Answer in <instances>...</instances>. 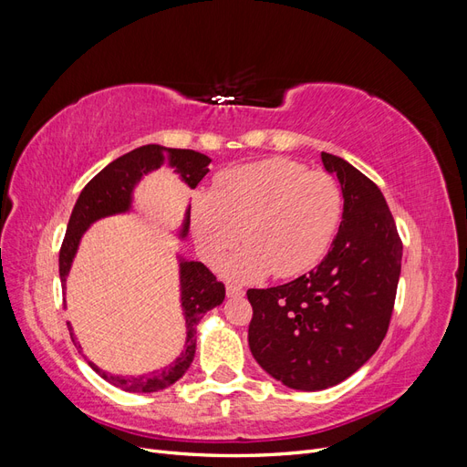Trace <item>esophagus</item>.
Returning a JSON list of instances; mask_svg holds the SVG:
<instances>
[{"label": "esophagus", "instance_id": "34e87169", "mask_svg": "<svg viewBox=\"0 0 467 467\" xmlns=\"http://www.w3.org/2000/svg\"><path fill=\"white\" fill-rule=\"evenodd\" d=\"M225 294H228L230 298H235V296H244V288L237 286V285H228V286H225Z\"/></svg>", "mask_w": 467, "mask_h": 467}]
</instances>
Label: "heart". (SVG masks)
<instances>
[{"label": "heart", "mask_w": 467, "mask_h": 467, "mask_svg": "<svg viewBox=\"0 0 467 467\" xmlns=\"http://www.w3.org/2000/svg\"><path fill=\"white\" fill-rule=\"evenodd\" d=\"M343 216V192L319 169L271 158L222 171L212 192L192 201V235L208 261L220 259L242 235L249 244L222 271L237 280L309 271L331 247Z\"/></svg>", "instance_id": "b5f03b06"}]
</instances>
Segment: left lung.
Instances as JSON below:
<instances>
[{"label": "left lung", "mask_w": 467, "mask_h": 467, "mask_svg": "<svg viewBox=\"0 0 467 467\" xmlns=\"http://www.w3.org/2000/svg\"><path fill=\"white\" fill-rule=\"evenodd\" d=\"M321 161L343 191V222L323 261L288 285L251 288L249 348L261 368L292 389L341 384L384 341L403 245L384 194L331 153Z\"/></svg>", "instance_id": "8db88e82"}]
</instances>
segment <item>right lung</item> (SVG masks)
<instances>
[{
  "label": "right lung",
  "instance_id": "right-lung-1",
  "mask_svg": "<svg viewBox=\"0 0 467 467\" xmlns=\"http://www.w3.org/2000/svg\"><path fill=\"white\" fill-rule=\"evenodd\" d=\"M210 158L204 153L194 150H175V148H163L158 144H148L142 148H136L122 158L109 163L103 171H99L88 185L81 191L79 199L72 210V216L67 222V230L64 235V242L60 247V278L62 285L72 266L74 255L79 245V239L99 218H105L110 214H120L130 208L132 202V189L136 182L142 179L151 169H158L161 165L175 167V173L182 177L191 189H194L202 177L208 173ZM189 220L191 212H187L185 225H182L181 235H187L189 232ZM225 298V288L222 282L216 280L208 266L199 261H181V306L182 314L187 321V341L185 348L181 355L169 366L161 370H155L144 376H112L105 370L97 368L93 362H89L91 368L105 378L109 384L117 386L124 391L134 393H151L165 389L179 378H182L189 370V366L194 358L196 350V325L208 309L216 307ZM69 335L72 327H69ZM76 343V338L72 337Z\"/></svg>",
  "mask_w": 467,
  "mask_h": 467
}]
</instances>
